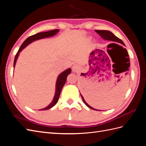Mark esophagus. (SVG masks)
Here are the masks:
<instances>
[{
	"label": "esophagus",
	"instance_id": "obj_1",
	"mask_svg": "<svg viewBox=\"0 0 146 146\" xmlns=\"http://www.w3.org/2000/svg\"><path fill=\"white\" fill-rule=\"evenodd\" d=\"M80 70V67L77 64H75L72 66V70L74 72H77L78 70Z\"/></svg>",
	"mask_w": 146,
	"mask_h": 146
}]
</instances>
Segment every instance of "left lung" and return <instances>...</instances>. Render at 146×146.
Listing matches in <instances>:
<instances>
[{"instance_id":"obj_1","label":"left lung","mask_w":146,"mask_h":146,"mask_svg":"<svg viewBox=\"0 0 146 146\" xmlns=\"http://www.w3.org/2000/svg\"><path fill=\"white\" fill-rule=\"evenodd\" d=\"M95 31H96V32L98 33L100 35V36L104 39V40L110 41L114 42H116V43H119V44H122L123 46H125L124 43H123V42L121 40V39H119V38L116 36L115 35H114L112 32H110V31H108V30H96ZM124 49L127 51V50L125 49V48H124ZM127 55H128V54H127ZM80 95L82 96V100L83 101V102L85 103V104L88 107H89L90 108L92 109V110H96V109H95L94 108H92V107H91L90 105H88L86 103V102L85 100V99H84L82 95L81 94H80ZM99 111H101V110H99Z\"/></svg>"}]
</instances>
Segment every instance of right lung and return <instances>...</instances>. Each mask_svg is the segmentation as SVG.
Masks as SVG:
<instances>
[{
	"label": "right lung",
	"instance_id": "1",
	"mask_svg": "<svg viewBox=\"0 0 146 146\" xmlns=\"http://www.w3.org/2000/svg\"><path fill=\"white\" fill-rule=\"evenodd\" d=\"M58 32H59L58 29H55L53 30H49V31H48V32L38 33L36 34L32 35V36H30V37L26 39L24 41V42L23 43V44H22L21 46L20 47L18 52H17V54L15 56V60H14V64H13V67H14V68L15 67L17 58H18V56L19 55V53L22 50H23L25 47H27L28 45H29L30 43H32L35 41L39 40V39L52 37L53 36H54V35H55L56 33H58ZM70 72H71V69L68 68L66 70H64L63 72H62L59 75V76H58V78H57V79H56L55 95L54 97V99H53V100L52 101V102L48 106H47L46 107L39 110H47L50 109L54 107V106H55L56 105V104L58 102L61 90H62V88L66 82V78H67L69 74H70Z\"/></svg>",
	"mask_w": 146,
	"mask_h": 146
}]
</instances>
